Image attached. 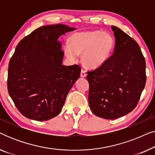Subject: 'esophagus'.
<instances>
[{
  "label": "esophagus",
  "instance_id": "1",
  "mask_svg": "<svg viewBox=\"0 0 155 155\" xmlns=\"http://www.w3.org/2000/svg\"><path fill=\"white\" fill-rule=\"evenodd\" d=\"M87 76V73L86 72L84 71V70H82L81 71V73H80V77L81 78H85Z\"/></svg>",
  "mask_w": 155,
  "mask_h": 155
}]
</instances>
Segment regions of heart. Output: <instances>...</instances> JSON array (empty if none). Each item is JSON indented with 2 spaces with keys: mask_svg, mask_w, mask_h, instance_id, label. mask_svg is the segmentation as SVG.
<instances>
[{
  "mask_svg": "<svg viewBox=\"0 0 155 155\" xmlns=\"http://www.w3.org/2000/svg\"><path fill=\"white\" fill-rule=\"evenodd\" d=\"M114 46L113 36L99 30L82 31L73 33L68 38V45L64 46L65 56L74 60L82 54V61L88 68L102 65L111 54Z\"/></svg>",
  "mask_w": 155,
  "mask_h": 155,
  "instance_id": "heart-1",
  "label": "heart"
}]
</instances>
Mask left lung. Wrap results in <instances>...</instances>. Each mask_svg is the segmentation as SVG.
<instances>
[{
	"label": "left lung",
	"mask_w": 155,
	"mask_h": 155,
	"mask_svg": "<svg viewBox=\"0 0 155 155\" xmlns=\"http://www.w3.org/2000/svg\"><path fill=\"white\" fill-rule=\"evenodd\" d=\"M111 29L116 38L113 55L87 76L90 109L105 119L132 111L146 83L145 60L139 45L118 27Z\"/></svg>",
	"instance_id": "8db88e82"
}]
</instances>
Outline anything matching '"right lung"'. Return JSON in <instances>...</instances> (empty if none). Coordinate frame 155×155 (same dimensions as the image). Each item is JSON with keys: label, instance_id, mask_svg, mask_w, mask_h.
<instances>
[{"label": "right lung", "instance_id": "1", "mask_svg": "<svg viewBox=\"0 0 155 155\" xmlns=\"http://www.w3.org/2000/svg\"><path fill=\"white\" fill-rule=\"evenodd\" d=\"M75 29L61 24L41 27L16 46L8 65V90L25 117L43 121L61 113L81 68L62 64L64 52L58 39Z\"/></svg>", "mask_w": 155, "mask_h": 155}]
</instances>
